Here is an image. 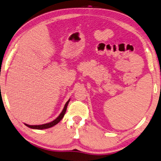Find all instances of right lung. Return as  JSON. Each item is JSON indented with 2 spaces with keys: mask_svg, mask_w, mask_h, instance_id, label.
I'll return each instance as SVG.
<instances>
[{
  "mask_svg": "<svg viewBox=\"0 0 161 161\" xmlns=\"http://www.w3.org/2000/svg\"><path fill=\"white\" fill-rule=\"evenodd\" d=\"M70 101V99H69V100L67 102V103L65 104L64 105V108L63 110L59 115L58 116V117L57 119H55L54 120L51 122H48V123L47 124H43V125H27V124H25V125L27 127H30V128H32V129H37V130H43V129H47V128H49V127H52L53 126H54L55 125H57L58 122H59L61 120H62V119L64 117L66 111H67V105L69 103Z\"/></svg>",
  "mask_w": 161,
  "mask_h": 161,
  "instance_id": "right-lung-1",
  "label": "right lung"
}]
</instances>
